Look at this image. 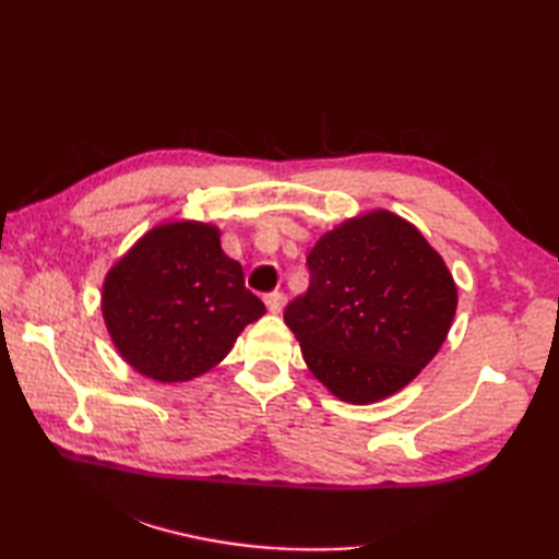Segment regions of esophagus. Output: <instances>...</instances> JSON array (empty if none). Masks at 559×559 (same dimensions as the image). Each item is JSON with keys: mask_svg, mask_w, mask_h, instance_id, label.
I'll return each instance as SVG.
<instances>
[{"mask_svg": "<svg viewBox=\"0 0 559 559\" xmlns=\"http://www.w3.org/2000/svg\"><path fill=\"white\" fill-rule=\"evenodd\" d=\"M264 302H266L271 314H281L283 307H286V295H283V293H269Z\"/></svg>", "mask_w": 559, "mask_h": 559, "instance_id": "1", "label": "esophagus"}]
</instances>
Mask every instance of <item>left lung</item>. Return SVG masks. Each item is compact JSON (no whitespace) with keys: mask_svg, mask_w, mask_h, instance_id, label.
Returning <instances> with one entry per match:
<instances>
[{"mask_svg":"<svg viewBox=\"0 0 559 559\" xmlns=\"http://www.w3.org/2000/svg\"><path fill=\"white\" fill-rule=\"evenodd\" d=\"M310 288L286 307L310 372L336 399L367 406L394 396L442 348L459 290L442 254L386 209L319 237Z\"/></svg>","mask_w":559,"mask_h":559,"instance_id":"8db88e82","label":"left lung"}]
</instances>
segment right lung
<instances>
[{"label":"right lung","instance_id":"1","mask_svg":"<svg viewBox=\"0 0 559 559\" xmlns=\"http://www.w3.org/2000/svg\"><path fill=\"white\" fill-rule=\"evenodd\" d=\"M100 310L122 360L175 384L216 367L266 307L223 252L218 225L180 218L153 225L115 261Z\"/></svg>","mask_w":559,"mask_h":559}]
</instances>
